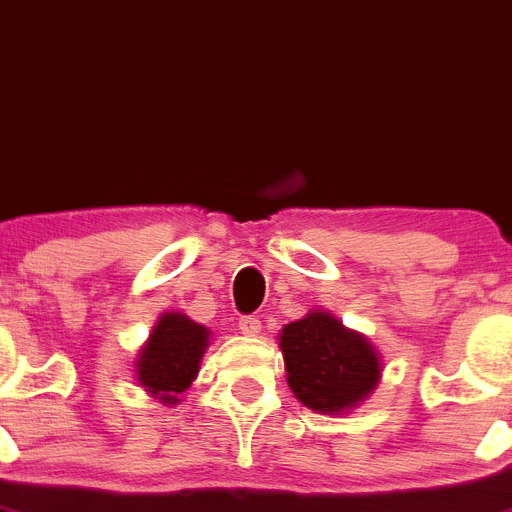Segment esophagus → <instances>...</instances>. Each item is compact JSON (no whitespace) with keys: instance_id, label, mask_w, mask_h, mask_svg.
<instances>
[{"instance_id":"34e87169","label":"esophagus","mask_w":512,"mask_h":512,"mask_svg":"<svg viewBox=\"0 0 512 512\" xmlns=\"http://www.w3.org/2000/svg\"><path fill=\"white\" fill-rule=\"evenodd\" d=\"M239 330H242V335L255 337V335H260L262 324H260V319H257V317H242V319H239Z\"/></svg>"}]
</instances>
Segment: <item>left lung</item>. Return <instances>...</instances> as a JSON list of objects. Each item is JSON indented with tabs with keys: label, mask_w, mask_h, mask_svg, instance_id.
Returning <instances> with one entry per match:
<instances>
[{
	"label": "left lung",
	"mask_w": 512,
	"mask_h": 512,
	"mask_svg": "<svg viewBox=\"0 0 512 512\" xmlns=\"http://www.w3.org/2000/svg\"><path fill=\"white\" fill-rule=\"evenodd\" d=\"M293 397L319 415H345L371 397L384 361L371 340L335 314L311 309L278 332Z\"/></svg>",
	"instance_id": "left-lung-1"
}]
</instances>
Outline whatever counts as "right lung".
Segmentation results:
<instances>
[{
    "instance_id": "add662e5",
    "label": "right lung",
    "mask_w": 512,
    "mask_h": 512,
    "mask_svg": "<svg viewBox=\"0 0 512 512\" xmlns=\"http://www.w3.org/2000/svg\"><path fill=\"white\" fill-rule=\"evenodd\" d=\"M211 345V330L182 311H164L136 353V381L164 407L182 402L201 371L203 353Z\"/></svg>"
}]
</instances>
